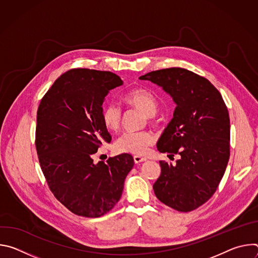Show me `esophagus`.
<instances>
[{
	"instance_id": "esophagus-1",
	"label": "esophagus",
	"mask_w": 258,
	"mask_h": 258,
	"mask_svg": "<svg viewBox=\"0 0 258 258\" xmlns=\"http://www.w3.org/2000/svg\"><path fill=\"white\" fill-rule=\"evenodd\" d=\"M146 160H147L146 158L141 157V156H139V155H135V156H134V161H135L136 163H140V162H143V161H146Z\"/></svg>"
}]
</instances>
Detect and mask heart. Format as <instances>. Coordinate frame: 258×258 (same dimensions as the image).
Instances as JSON below:
<instances>
[{"label":"heart","mask_w":258,"mask_h":258,"mask_svg":"<svg viewBox=\"0 0 258 258\" xmlns=\"http://www.w3.org/2000/svg\"><path fill=\"white\" fill-rule=\"evenodd\" d=\"M124 102L141 110L150 122L155 120L158 109V101L153 93L144 88H135L127 92L123 97ZM102 121L109 131L117 132L122 123V111L120 107L114 103H108L102 109ZM155 136L150 131H138L123 133L115 142V148L121 153L143 155L148 147L154 143Z\"/></svg>","instance_id":"obj_1"}]
</instances>
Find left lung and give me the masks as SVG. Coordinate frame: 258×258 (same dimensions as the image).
Returning <instances> with one entry per match:
<instances>
[{
  "instance_id": "left-lung-1",
  "label": "left lung",
  "mask_w": 258,
  "mask_h": 258,
  "mask_svg": "<svg viewBox=\"0 0 258 258\" xmlns=\"http://www.w3.org/2000/svg\"><path fill=\"white\" fill-rule=\"evenodd\" d=\"M140 80L162 87L176 104L157 149L180 158L159 161L156 197L181 212L192 211L215 193L230 158V117L226 103L205 78L180 67L146 73ZM168 155V156H169Z\"/></svg>"
}]
</instances>
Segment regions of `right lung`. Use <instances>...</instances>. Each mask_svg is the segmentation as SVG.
<instances>
[{
	"label": "right lung",
	"instance_id": "right-lung-1",
	"mask_svg": "<svg viewBox=\"0 0 258 258\" xmlns=\"http://www.w3.org/2000/svg\"><path fill=\"white\" fill-rule=\"evenodd\" d=\"M122 85L110 71L73 68L61 75L42 98L35 127V148L49 189L77 215L99 217L119 201L130 154L93 162L111 136L102 121V104L109 91Z\"/></svg>",
	"mask_w": 258,
	"mask_h": 258
}]
</instances>
